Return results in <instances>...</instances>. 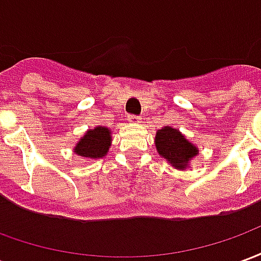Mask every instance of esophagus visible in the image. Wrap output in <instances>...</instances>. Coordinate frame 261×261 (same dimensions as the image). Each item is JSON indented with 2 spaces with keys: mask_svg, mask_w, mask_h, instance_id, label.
Here are the masks:
<instances>
[{
  "mask_svg": "<svg viewBox=\"0 0 261 261\" xmlns=\"http://www.w3.org/2000/svg\"><path fill=\"white\" fill-rule=\"evenodd\" d=\"M131 123H141V116H130Z\"/></svg>",
  "mask_w": 261,
  "mask_h": 261,
  "instance_id": "34e87169",
  "label": "esophagus"
}]
</instances>
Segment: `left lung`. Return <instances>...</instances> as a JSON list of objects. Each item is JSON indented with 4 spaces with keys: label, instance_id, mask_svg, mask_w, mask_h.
I'll return each instance as SVG.
<instances>
[{
    "label": "left lung",
    "instance_id": "8db88e82",
    "mask_svg": "<svg viewBox=\"0 0 261 261\" xmlns=\"http://www.w3.org/2000/svg\"><path fill=\"white\" fill-rule=\"evenodd\" d=\"M155 147L161 158L166 159L170 166L179 170L187 169L193 158L198 155L196 144L189 141L185 134L172 125H165L156 131Z\"/></svg>",
    "mask_w": 261,
    "mask_h": 261
}]
</instances>
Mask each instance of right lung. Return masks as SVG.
I'll return each instance as SVG.
<instances>
[{
	"label": "right lung",
	"instance_id": "1",
	"mask_svg": "<svg viewBox=\"0 0 261 261\" xmlns=\"http://www.w3.org/2000/svg\"><path fill=\"white\" fill-rule=\"evenodd\" d=\"M112 145V130L105 125L89 128L75 144L74 152L82 158L95 161L106 156Z\"/></svg>",
	"mask_w": 261,
	"mask_h": 261
}]
</instances>
